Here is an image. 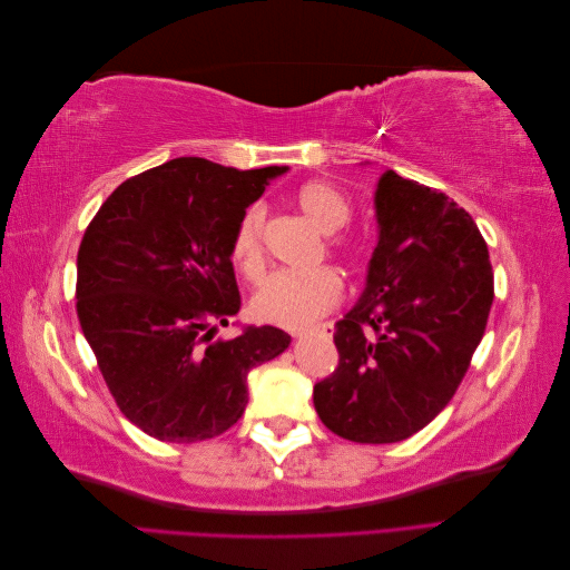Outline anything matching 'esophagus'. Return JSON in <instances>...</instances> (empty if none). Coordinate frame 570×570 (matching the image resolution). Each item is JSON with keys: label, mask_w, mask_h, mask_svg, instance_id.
Masks as SVG:
<instances>
[{"label": "esophagus", "mask_w": 570, "mask_h": 570, "mask_svg": "<svg viewBox=\"0 0 570 570\" xmlns=\"http://www.w3.org/2000/svg\"><path fill=\"white\" fill-rule=\"evenodd\" d=\"M335 333V325L333 323H321L314 327H297V331H292L295 337H304V335H321V337H333Z\"/></svg>", "instance_id": "34e87169"}]
</instances>
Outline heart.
I'll return each instance as SVG.
<instances>
[{
  "label": "heart",
  "mask_w": 570,
  "mask_h": 570,
  "mask_svg": "<svg viewBox=\"0 0 570 570\" xmlns=\"http://www.w3.org/2000/svg\"><path fill=\"white\" fill-rule=\"evenodd\" d=\"M295 202L297 209L314 223L316 230L327 235V249L342 258L344 266L356 271L366 264V239L356 233H337L352 218V202L340 187L323 180H312L297 189ZM264 228L266 209L262 204H252L239 216L230 239L233 264L252 283L262 278L266 268ZM342 292L344 285L340 273L331 266H318L304 273L278 271L256 289L249 308L252 316L262 323L299 327L335 308L342 299Z\"/></svg>",
  "instance_id": "1"
}]
</instances>
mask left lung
<instances>
[{
  "instance_id": "8db88e82",
  "label": "left lung",
  "mask_w": 570,
  "mask_h": 570,
  "mask_svg": "<svg viewBox=\"0 0 570 570\" xmlns=\"http://www.w3.org/2000/svg\"><path fill=\"white\" fill-rule=\"evenodd\" d=\"M375 214L366 289L335 325L337 368L314 385L323 425L361 444L406 440L450 404L494 299L488 243L454 199L387 170Z\"/></svg>"
}]
</instances>
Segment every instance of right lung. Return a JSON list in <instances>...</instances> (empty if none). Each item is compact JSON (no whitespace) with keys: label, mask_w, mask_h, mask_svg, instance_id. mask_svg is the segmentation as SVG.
I'll return each mask as SVG.
<instances>
[{"label":"right lung","mask_w":570,"mask_h":570,"mask_svg":"<svg viewBox=\"0 0 570 570\" xmlns=\"http://www.w3.org/2000/svg\"><path fill=\"white\" fill-rule=\"evenodd\" d=\"M285 170L170 159L120 183L85 230L78 321L118 409L147 435L226 433L245 413L249 371L287 350L273 325L212 342L243 304L230 262L237 220Z\"/></svg>","instance_id":"add662e5"}]
</instances>
